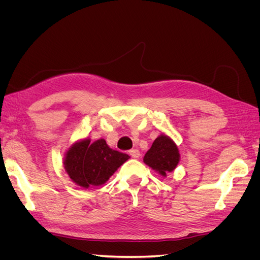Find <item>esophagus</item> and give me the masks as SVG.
Listing matches in <instances>:
<instances>
[{
	"label": "esophagus",
	"instance_id": "34e87169",
	"mask_svg": "<svg viewBox=\"0 0 260 260\" xmlns=\"http://www.w3.org/2000/svg\"><path fill=\"white\" fill-rule=\"evenodd\" d=\"M129 154H130V156L132 157V158H139V157H140V151H139V149H137V148L130 149Z\"/></svg>",
	"mask_w": 260,
	"mask_h": 260
}]
</instances>
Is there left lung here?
Wrapping results in <instances>:
<instances>
[{"instance_id":"obj_1","label":"left lung","mask_w":260,"mask_h":260,"mask_svg":"<svg viewBox=\"0 0 260 260\" xmlns=\"http://www.w3.org/2000/svg\"><path fill=\"white\" fill-rule=\"evenodd\" d=\"M143 160L147 166L166 177L168 172L174 171L177 167L180 154L174 141L166 135H160L146 152Z\"/></svg>"}]
</instances>
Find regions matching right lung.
Listing matches in <instances>:
<instances>
[{"instance_id":"obj_1","label":"right lung","mask_w":260,"mask_h":260,"mask_svg":"<svg viewBox=\"0 0 260 260\" xmlns=\"http://www.w3.org/2000/svg\"><path fill=\"white\" fill-rule=\"evenodd\" d=\"M84 139L70 147L64 160L69 178L82 187L104 184L129 155L112 149L104 139L90 143Z\"/></svg>"}]
</instances>
